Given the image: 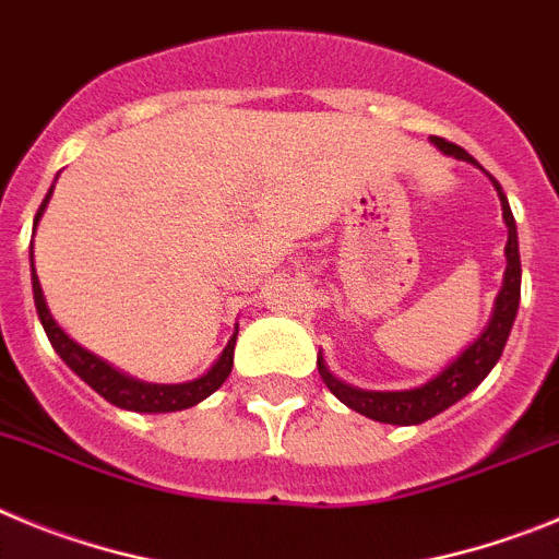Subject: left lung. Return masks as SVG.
I'll use <instances>...</instances> for the list:
<instances>
[{
  "label": "left lung",
  "instance_id": "obj_1",
  "mask_svg": "<svg viewBox=\"0 0 559 559\" xmlns=\"http://www.w3.org/2000/svg\"><path fill=\"white\" fill-rule=\"evenodd\" d=\"M442 155H451L456 160H467L474 164L476 169L479 160L474 155H467L465 150L456 147V144L445 142V139H429ZM485 173V169H481ZM492 180V189L501 200V217L507 225V270L504 281H501V289L496 295V304H492V314L487 320V325L481 329V334L476 336L454 361L442 367L435 379H429L426 384L412 386V390H361V386L348 384V381L336 379L329 370L323 359V350L317 356V367H320V376H323L325 386L334 392L336 399L345 406H350L359 415L370 417V420H379V424H392V426H417L429 420V417L440 415L449 406H454L456 401L465 399L467 392H474L481 381L487 379L496 361L501 359V350L507 345V336H510L512 323H515L518 304H521V253H518V228L515 217H512V209L507 203V194L501 192L499 180L492 178L490 173H485Z\"/></svg>",
  "mask_w": 559,
  "mask_h": 559
}]
</instances>
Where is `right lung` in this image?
<instances>
[{"label":"right lung","instance_id":"right-lung-1","mask_svg":"<svg viewBox=\"0 0 559 559\" xmlns=\"http://www.w3.org/2000/svg\"><path fill=\"white\" fill-rule=\"evenodd\" d=\"M58 180V178H55ZM55 192V183L49 186L47 198H44L41 209L35 214L33 219V234L38 228V219L44 217V211H47L49 198ZM29 278H33V298H35V311H38V320H41L44 331H47L49 342H52L55 354L60 359L67 361L72 367V373H78L85 384L92 386L94 392H99L105 401H110L119 409H130V412H147V415H160V412H180L189 409V406L200 404L211 395V392H217L223 386V381L230 376V367H234V345H236V334H239V325H236L234 336L228 340L225 350L219 354V359L205 370L200 379L183 381V384H150V381L133 379V376L122 373L117 367L110 365V361L99 359L97 354L92 350H85L80 342H74L67 331L60 329L58 320L49 311L47 298H44L41 281L35 275V261H33V242H29Z\"/></svg>","mask_w":559,"mask_h":559}]
</instances>
